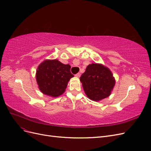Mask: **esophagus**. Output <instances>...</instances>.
<instances>
[{"label":"esophagus","instance_id":"1","mask_svg":"<svg viewBox=\"0 0 151 151\" xmlns=\"http://www.w3.org/2000/svg\"><path fill=\"white\" fill-rule=\"evenodd\" d=\"M76 77H79L81 76V74H80L79 72V73H77V74H76Z\"/></svg>","mask_w":151,"mask_h":151}]
</instances>
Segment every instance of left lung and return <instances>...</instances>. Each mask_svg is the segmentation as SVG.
Segmentation results:
<instances>
[{
  "label": "left lung",
  "instance_id": "8db88e82",
  "mask_svg": "<svg viewBox=\"0 0 151 151\" xmlns=\"http://www.w3.org/2000/svg\"><path fill=\"white\" fill-rule=\"evenodd\" d=\"M80 81L87 96L96 101L108 97L115 84L111 72L98 63L87 67Z\"/></svg>",
  "mask_w": 151,
  "mask_h": 151
}]
</instances>
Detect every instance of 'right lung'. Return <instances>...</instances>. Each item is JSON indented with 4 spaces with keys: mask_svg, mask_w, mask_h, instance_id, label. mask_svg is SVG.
<instances>
[{
    "mask_svg": "<svg viewBox=\"0 0 151 151\" xmlns=\"http://www.w3.org/2000/svg\"><path fill=\"white\" fill-rule=\"evenodd\" d=\"M73 76L70 65H65L57 60L42 62L38 67L36 76L40 91L53 97L65 92L68 82Z\"/></svg>",
    "mask_w": 151,
    "mask_h": 151,
    "instance_id": "add662e5",
    "label": "right lung"
}]
</instances>
